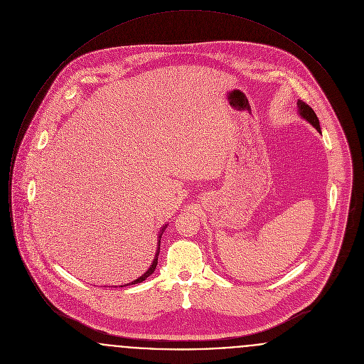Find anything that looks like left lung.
Instances as JSON below:
<instances>
[{"instance_id":"left-lung-1","label":"left lung","mask_w":364,"mask_h":364,"mask_svg":"<svg viewBox=\"0 0 364 364\" xmlns=\"http://www.w3.org/2000/svg\"><path fill=\"white\" fill-rule=\"evenodd\" d=\"M297 107H299V113H300V116H301L304 120H307V122H310L316 131H319V132H321L319 120H318V117H316V114H315V112L312 110L311 107H310L309 105L306 104V102L300 101V100L297 101Z\"/></svg>"}]
</instances>
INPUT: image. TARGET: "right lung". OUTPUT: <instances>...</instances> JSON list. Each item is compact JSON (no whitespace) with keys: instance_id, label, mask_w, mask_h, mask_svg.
<instances>
[{"instance_id":"1","label":"right lung","mask_w":364,"mask_h":364,"mask_svg":"<svg viewBox=\"0 0 364 364\" xmlns=\"http://www.w3.org/2000/svg\"><path fill=\"white\" fill-rule=\"evenodd\" d=\"M165 228L166 225H164V228L161 229V232H159V236H158V247H156V257H154V260H153V263H151V266L149 267V270L143 274V276H140V277L136 278L135 281H132V282H129V284H125V285H122V287H128V285H134V284H139V282H141V281H144L146 278L150 277L153 273H154V270H156V263H158V254H159V245H161V236H162V233H164V230H165Z\"/></svg>"}]
</instances>
